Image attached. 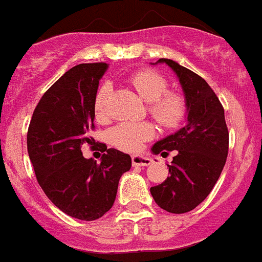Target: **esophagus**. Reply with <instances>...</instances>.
<instances>
[{
  "label": "esophagus",
  "mask_w": 262,
  "mask_h": 262,
  "mask_svg": "<svg viewBox=\"0 0 262 262\" xmlns=\"http://www.w3.org/2000/svg\"><path fill=\"white\" fill-rule=\"evenodd\" d=\"M152 164V160L145 156H133V165L134 166H148Z\"/></svg>",
  "instance_id": "1"
}]
</instances>
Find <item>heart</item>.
Here are the masks:
<instances>
[{"mask_svg":"<svg viewBox=\"0 0 262 262\" xmlns=\"http://www.w3.org/2000/svg\"><path fill=\"white\" fill-rule=\"evenodd\" d=\"M138 94L149 103V114L164 127H176L186 113V102L178 93H169L168 81L164 76L151 69L138 71L129 78ZM111 85L108 82L101 85L94 97V111L98 119L107 117L108 98ZM155 136V128L151 123L142 122H124L110 131L111 144L126 152L139 151L147 140Z\"/></svg>","mask_w":262,"mask_h":262,"instance_id":"heart-1","label":"heart"}]
</instances>
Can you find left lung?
<instances>
[{
	"mask_svg": "<svg viewBox=\"0 0 262 262\" xmlns=\"http://www.w3.org/2000/svg\"><path fill=\"white\" fill-rule=\"evenodd\" d=\"M172 68L184 90L186 124L156 142L155 155L176 151L169 166L170 176L151 187L155 202L172 214L191 211L209 195L226 164L228 129L224 108L210 85L190 69L170 59H160Z\"/></svg>",
	"mask_w": 262,
	"mask_h": 262,
	"instance_id": "left-lung-1",
	"label": "left lung"
}]
</instances>
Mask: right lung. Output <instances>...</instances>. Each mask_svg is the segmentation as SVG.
<instances>
[{
	"label": "right lung",
	"instance_id": "1",
	"mask_svg": "<svg viewBox=\"0 0 262 262\" xmlns=\"http://www.w3.org/2000/svg\"><path fill=\"white\" fill-rule=\"evenodd\" d=\"M106 62L80 64L43 94L27 133V151L36 180L57 209L80 221H96L113 207L118 184L131 168L127 154L99 144L101 163L85 159L81 147L96 144L94 97Z\"/></svg>",
	"mask_w": 262,
	"mask_h": 262
}]
</instances>
